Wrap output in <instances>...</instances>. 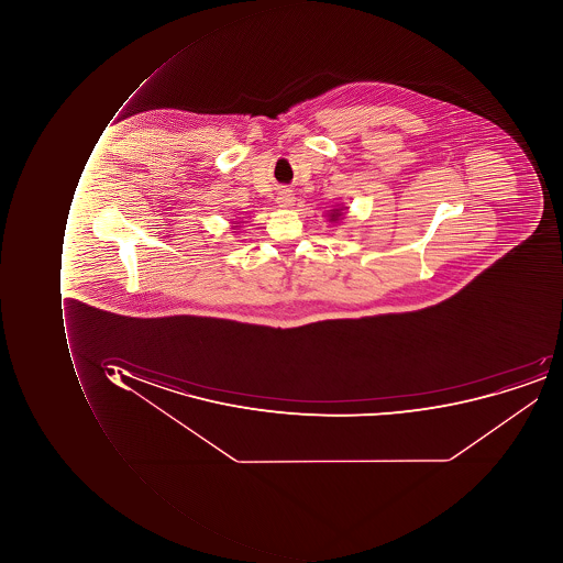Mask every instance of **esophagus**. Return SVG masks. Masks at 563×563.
Instances as JSON below:
<instances>
[{"label":"esophagus","mask_w":563,"mask_h":563,"mask_svg":"<svg viewBox=\"0 0 563 563\" xmlns=\"http://www.w3.org/2000/svg\"><path fill=\"white\" fill-rule=\"evenodd\" d=\"M277 202H279L280 207H290L295 202V195L289 189H283V191H279V196H277Z\"/></svg>","instance_id":"34e87169"}]
</instances>
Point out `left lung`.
<instances>
[{
	"mask_svg": "<svg viewBox=\"0 0 563 563\" xmlns=\"http://www.w3.org/2000/svg\"><path fill=\"white\" fill-rule=\"evenodd\" d=\"M346 208H334L330 213V221H339L342 220L343 213H345Z\"/></svg>",
	"mask_w": 563,
	"mask_h": 563,
	"instance_id": "obj_1",
	"label": "left lung"
}]
</instances>
